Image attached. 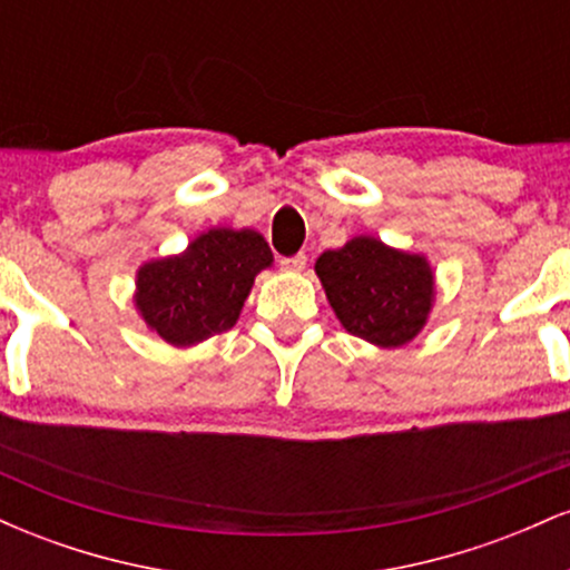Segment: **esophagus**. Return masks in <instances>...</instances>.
<instances>
[{
	"mask_svg": "<svg viewBox=\"0 0 570 570\" xmlns=\"http://www.w3.org/2000/svg\"><path fill=\"white\" fill-rule=\"evenodd\" d=\"M305 263H307L305 254H294V257L281 259V267H284V271H289V273H299L305 267Z\"/></svg>",
	"mask_w": 570,
	"mask_h": 570,
	"instance_id": "1",
	"label": "esophagus"
}]
</instances>
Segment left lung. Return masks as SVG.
I'll return each instance as SVG.
<instances>
[{"instance_id":"obj_1","label":"left lung","mask_w":570,"mask_h":570,"mask_svg":"<svg viewBox=\"0 0 570 570\" xmlns=\"http://www.w3.org/2000/svg\"><path fill=\"white\" fill-rule=\"evenodd\" d=\"M332 311L351 335L377 348H399L421 335L434 307V267L423 254L356 235L316 259Z\"/></svg>"}]
</instances>
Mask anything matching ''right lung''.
I'll list each match as a JSON object with an SVG mask.
<instances>
[{
	"label": "right lung",
	"mask_w": 570,
	"mask_h": 570,
	"mask_svg": "<svg viewBox=\"0 0 570 570\" xmlns=\"http://www.w3.org/2000/svg\"><path fill=\"white\" fill-rule=\"evenodd\" d=\"M271 265L273 252L257 230L212 227L181 254L136 271V311L168 345L193 348L235 326L254 278Z\"/></svg>",
	"instance_id": "obj_1"
}]
</instances>
